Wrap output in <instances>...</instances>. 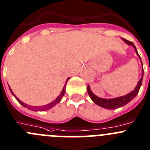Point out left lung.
<instances>
[{
    "label": "left lung",
    "mask_w": 150,
    "mask_h": 150,
    "mask_svg": "<svg viewBox=\"0 0 150 150\" xmlns=\"http://www.w3.org/2000/svg\"><path fill=\"white\" fill-rule=\"evenodd\" d=\"M122 39L123 40V42L126 44H127L128 45H132V46L134 47V50H135L136 54L138 55V56L139 57L140 60L141 62V56H139L138 53V50L136 49L135 46H134V44L132 42H129V41L126 40L125 38H122ZM141 64H142V76L141 78L140 79V80L138 81V84L136 86V87L134 88V90L132 91H131L130 93H129L128 94L124 96H121V97H115V98H112V99H104V98H100V97H97L95 94L93 93V92L91 91L90 86H88L87 87V91L88 93L89 97H91V100L95 104L98 105L99 106L103 107L104 108H106V109H115V108H120V107L123 106L126 104L129 103L132 100L134 97L137 96V94H138V91L140 90V88H141V85H142V81H143V77H144V68H143V64L142 62H141Z\"/></svg>",
    "instance_id": "1"
}]
</instances>
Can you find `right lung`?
<instances>
[{
    "instance_id": "right-lung-1",
    "label": "right lung",
    "mask_w": 150,
    "mask_h": 150,
    "mask_svg": "<svg viewBox=\"0 0 150 150\" xmlns=\"http://www.w3.org/2000/svg\"><path fill=\"white\" fill-rule=\"evenodd\" d=\"M69 79H70V77H68V79H67V80H66V82H65V84H64V88H63L62 91V92H61V94H60L59 95V97H57V98H56V100H53V102L47 104V105H41V106H31V105H27V104H26V103H23V102H22V101H21V100H19V99L18 98V97H16V95H15V94H14V93H13V92H12V89L10 88V87H9V90H10V91H11V93H12V94L13 96H14L15 97H16V100H18V102L19 103L21 104V105H22L24 107H25V108H28V109H30V110H33V111H35V112H38V111H40V112H42V111H46V110L50 109V108H53V106H55V105H56V104H58L59 103L60 101H61L62 98V97H63V96H64V93H65V86H66V84H67V82H68V80Z\"/></svg>"
}]
</instances>
